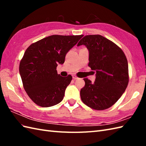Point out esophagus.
<instances>
[{
    "mask_svg": "<svg viewBox=\"0 0 146 146\" xmlns=\"http://www.w3.org/2000/svg\"><path fill=\"white\" fill-rule=\"evenodd\" d=\"M73 78L74 80H76V79H78V77H77L76 75H73Z\"/></svg>",
    "mask_w": 146,
    "mask_h": 146,
    "instance_id": "obj_1",
    "label": "esophagus"
}]
</instances>
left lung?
<instances>
[{"instance_id":"8db88e82","label":"left lung","mask_w":146,"mask_h":146,"mask_svg":"<svg viewBox=\"0 0 146 146\" xmlns=\"http://www.w3.org/2000/svg\"><path fill=\"white\" fill-rule=\"evenodd\" d=\"M81 45L88 49V66L96 73L94 83L83 79L82 100L93 109H107L117 102L128 85L127 60L119 46L101 35L85 36L77 46Z\"/></svg>"}]
</instances>
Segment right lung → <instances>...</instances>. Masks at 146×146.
<instances>
[{
	"mask_svg": "<svg viewBox=\"0 0 146 146\" xmlns=\"http://www.w3.org/2000/svg\"><path fill=\"white\" fill-rule=\"evenodd\" d=\"M83 36L52 35L30 45L19 64L24 88L29 98L42 107L60 103L72 80L58 74V64Z\"/></svg>",
	"mask_w": 146,
	"mask_h": 146,
	"instance_id": "add662e5",
	"label": "right lung"
}]
</instances>
